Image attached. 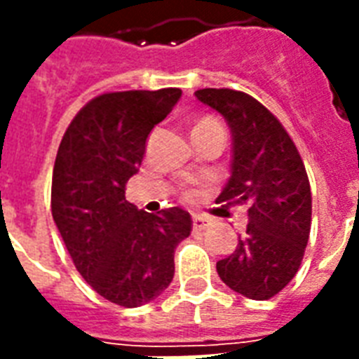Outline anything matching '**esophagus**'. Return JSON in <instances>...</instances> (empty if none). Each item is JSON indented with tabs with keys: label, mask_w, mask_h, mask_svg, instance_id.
I'll return each mask as SVG.
<instances>
[{
	"label": "esophagus",
	"mask_w": 359,
	"mask_h": 359,
	"mask_svg": "<svg viewBox=\"0 0 359 359\" xmlns=\"http://www.w3.org/2000/svg\"><path fill=\"white\" fill-rule=\"evenodd\" d=\"M208 225H210V219L201 218V216H196V218H194V229L196 231H205Z\"/></svg>",
	"instance_id": "34e87169"
}]
</instances>
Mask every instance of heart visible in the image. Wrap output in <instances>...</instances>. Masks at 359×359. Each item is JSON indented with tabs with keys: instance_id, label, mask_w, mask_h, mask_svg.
Segmentation results:
<instances>
[{
	"instance_id": "heart-1",
	"label": "heart",
	"mask_w": 359,
	"mask_h": 359,
	"mask_svg": "<svg viewBox=\"0 0 359 359\" xmlns=\"http://www.w3.org/2000/svg\"><path fill=\"white\" fill-rule=\"evenodd\" d=\"M214 123H218V121H214L212 117H203V119L197 121L196 126H203V124H214Z\"/></svg>"
}]
</instances>
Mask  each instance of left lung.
Returning a JSON list of instances; mask_svg holds the SVG:
<instances>
[{
  "mask_svg": "<svg viewBox=\"0 0 359 359\" xmlns=\"http://www.w3.org/2000/svg\"><path fill=\"white\" fill-rule=\"evenodd\" d=\"M229 124L231 177L216 203L245 205L248 227L216 270L229 289L268 300L296 276L311 231V188L298 149L261 102L233 89H199Z\"/></svg>",
  "mask_w": 359,
  "mask_h": 359,
  "instance_id": "1",
  "label": "left lung"
}]
</instances>
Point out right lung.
<instances>
[{
	"label": "right lung",
	"instance_id": "right-lung-1",
	"mask_svg": "<svg viewBox=\"0 0 359 359\" xmlns=\"http://www.w3.org/2000/svg\"><path fill=\"white\" fill-rule=\"evenodd\" d=\"M182 91L106 93L76 115L59 145L52 216L81 278L106 300L140 307L173 281L175 250L190 236V214H158L126 201L124 186L140 171L147 137Z\"/></svg>",
	"mask_w": 359,
	"mask_h": 359
}]
</instances>
